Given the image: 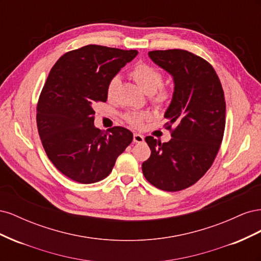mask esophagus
<instances>
[{
	"instance_id": "34e87169",
	"label": "esophagus",
	"mask_w": 261,
	"mask_h": 261,
	"mask_svg": "<svg viewBox=\"0 0 261 261\" xmlns=\"http://www.w3.org/2000/svg\"><path fill=\"white\" fill-rule=\"evenodd\" d=\"M144 140H145V138L143 135H140V134H137V133L134 134V138H133L134 143L140 144V143H144Z\"/></svg>"
}]
</instances>
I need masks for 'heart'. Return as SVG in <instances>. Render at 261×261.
Returning a JSON list of instances; mask_svg holds the SVG:
<instances>
[{
    "instance_id": "heart-1",
    "label": "heart",
    "mask_w": 261,
    "mask_h": 261,
    "mask_svg": "<svg viewBox=\"0 0 261 261\" xmlns=\"http://www.w3.org/2000/svg\"><path fill=\"white\" fill-rule=\"evenodd\" d=\"M130 77L136 84L140 87L141 90L145 91L148 94L153 93V101L156 103H164L170 97V92L168 89L161 87L163 83V76L159 69L155 67L141 63V64L136 65L134 67L130 73ZM120 84V78L114 76L111 81L109 82L107 87V94L108 97H112L113 93L116 90V87ZM156 93L154 94V92ZM125 120L133 126H140L145 120L149 117L147 112H129L125 114Z\"/></svg>"
}]
</instances>
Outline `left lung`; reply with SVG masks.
<instances>
[{"mask_svg":"<svg viewBox=\"0 0 261 261\" xmlns=\"http://www.w3.org/2000/svg\"><path fill=\"white\" fill-rule=\"evenodd\" d=\"M174 82V92L164 117L171 140L161 144L146 137L151 155L143 163L150 184L165 192L194 185L215 161L225 127L224 92L216 70L200 57L185 50L148 53Z\"/></svg>","mask_w":261,"mask_h":261,"instance_id":"8db88e82","label":"left lung"}]
</instances>
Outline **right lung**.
I'll list each match as a JSON object with an SVG mask.
<instances>
[{
  "label": "right lung",
  "instance_id": "obj_1",
  "mask_svg": "<svg viewBox=\"0 0 261 261\" xmlns=\"http://www.w3.org/2000/svg\"><path fill=\"white\" fill-rule=\"evenodd\" d=\"M137 54L89 44L62 55L50 70L38 101V132L50 161L70 179L106 178L132 143L127 128H97L93 106L107 101L109 82Z\"/></svg>",
  "mask_w": 261,
  "mask_h": 261
}]
</instances>
